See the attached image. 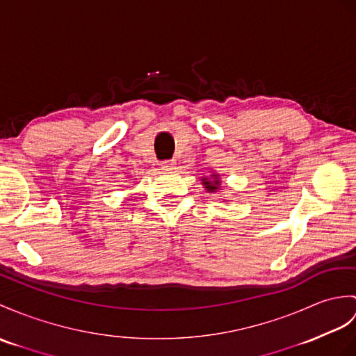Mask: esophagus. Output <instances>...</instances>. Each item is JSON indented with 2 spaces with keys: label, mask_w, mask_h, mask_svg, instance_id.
I'll list each match as a JSON object with an SVG mask.
<instances>
[{
  "label": "esophagus",
  "mask_w": 356,
  "mask_h": 356,
  "mask_svg": "<svg viewBox=\"0 0 356 356\" xmlns=\"http://www.w3.org/2000/svg\"><path fill=\"white\" fill-rule=\"evenodd\" d=\"M176 161H163L162 163H161V168L163 170V171H175L177 167H176Z\"/></svg>",
  "instance_id": "1"
}]
</instances>
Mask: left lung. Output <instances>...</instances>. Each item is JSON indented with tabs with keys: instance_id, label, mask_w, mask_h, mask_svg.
<instances>
[{
	"instance_id": "obj_1",
	"label": "left lung",
	"mask_w": 356,
	"mask_h": 356,
	"mask_svg": "<svg viewBox=\"0 0 356 356\" xmlns=\"http://www.w3.org/2000/svg\"><path fill=\"white\" fill-rule=\"evenodd\" d=\"M202 185L204 186V189L208 193H217L218 189L221 188V177L217 172H212L209 177L203 176L202 177Z\"/></svg>"
}]
</instances>
